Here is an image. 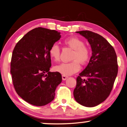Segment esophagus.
I'll list each match as a JSON object with an SVG mask.
<instances>
[{"label":"esophagus","instance_id":"34e87169","mask_svg":"<svg viewBox=\"0 0 127 127\" xmlns=\"http://www.w3.org/2000/svg\"><path fill=\"white\" fill-rule=\"evenodd\" d=\"M67 78H68V77H67V76H66V75H62V79H63V80H65V79H67Z\"/></svg>","mask_w":127,"mask_h":127}]
</instances>
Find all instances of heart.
Here are the masks:
<instances>
[{"label": "heart", "mask_w": 127, "mask_h": 127, "mask_svg": "<svg viewBox=\"0 0 127 127\" xmlns=\"http://www.w3.org/2000/svg\"><path fill=\"white\" fill-rule=\"evenodd\" d=\"M64 43L74 50L71 57V60L73 61L69 63H62L55 66V70L63 75H70L80 70L79 62L84 64L88 62L91 57V50L88 47L85 45L83 40L76 36L66 38L64 40ZM49 53L50 57L54 61H59L60 54L59 45L57 43L53 44L50 46Z\"/></svg>", "instance_id": "1"}]
</instances>
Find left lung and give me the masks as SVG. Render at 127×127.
I'll return each mask as SVG.
<instances>
[{
    "label": "left lung",
    "mask_w": 127,
    "mask_h": 127,
    "mask_svg": "<svg viewBox=\"0 0 127 127\" xmlns=\"http://www.w3.org/2000/svg\"><path fill=\"white\" fill-rule=\"evenodd\" d=\"M76 32L87 39L92 55L87 67L77 78L74 96L81 105L94 107L110 94L118 73L117 58L114 49L102 36L88 30ZM82 76L87 79H82Z\"/></svg>",
    "instance_id": "8db88e82"
}]
</instances>
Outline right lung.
I'll return each mask as SVG.
<instances>
[{"mask_svg": "<svg viewBox=\"0 0 127 127\" xmlns=\"http://www.w3.org/2000/svg\"><path fill=\"white\" fill-rule=\"evenodd\" d=\"M55 30L38 27L27 33L15 46L10 72L17 94L27 102L36 106L46 105L55 98L62 82L59 72H50V46L60 39Z\"/></svg>", "mask_w": 127, "mask_h": 127, "instance_id": "obj_1", "label": "right lung"}]
</instances>
